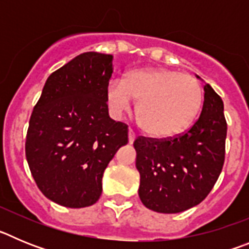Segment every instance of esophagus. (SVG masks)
<instances>
[{"label":"esophagus","instance_id":"1","mask_svg":"<svg viewBox=\"0 0 249 249\" xmlns=\"http://www.w3.org/2000/svg\"><path fill=\"white\" fill-rule=\"evenodd\" d=\"M136 140V135H135V132L132 131V129H129L128 131V142L129 143H133Z\"/></svg>","mask_w":249,"mask_h":249}]
</instances>
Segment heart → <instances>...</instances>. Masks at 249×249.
<instances>
[{
  "label": "heart",
  "instance_id": "obj_1",
  "mask_svg": "<svg viewBox=\"0 0 249 249\" xmlns=\"http://www.w3.org/2000/svg\"><path fill=\"white\" fill-rule=\"evenodd\" d=\"M106 98L114 116L129 112L137 101L141 127L155 137H173L190 126L202 105L199 82L190 74L160 67L133 70L107 86Z\"/></svg>",
  "mask_w": 249,
  "mask_h": 249
}]
</instances>
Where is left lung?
Segmentation results:
<instances>
[{"instance_id": "obj_1", "label": "left lung", "mask_w": 249, "mask_h": 249, "mask_svg": "<svg viewBox=\"0 0 249 249\" xmlns=\"http://www.w3.org/2000/svg\"><path fill=\"white\" fill-rule=\"evenodd\" d=\"M203 89L201 116L186 133L167 140L138 137L133 143L138 195L155 212L179 213L197 206L221 175L227 136L223 101L208 83Z\"/></svg>"}]
</instances>
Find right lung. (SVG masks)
I'll return each mask as SVG.
<instances>
[{
  "label": "right lung",
  "instance_id": "obj_1",
  "mask_svg": "<svg viewBox=\"0 0 249 249\" xmlns=\"http://www.w3.org/2000/svg\"><path fill=\"white\" fill-rule=\"evenodd\" d=\"M112 54L85 52L51 74L31 114L26 158L39 191L68 208L94 204L128 127L108 114Z\"/></svg>",
  "mask_w": 249,
  "mask_h": 249
}]
</instances>
